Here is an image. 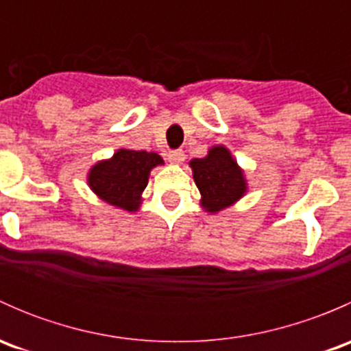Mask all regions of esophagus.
<instances>
[{"label": "esophagus", "mask_w": 351, "mask_h": 351, "mask_svg": "<svg viewBox=\"0 0 351 351\" xmlns=\"http://www.w3.org/2000/svg\"><path fill=\"white\" fill-rule=\"evenodd\" d=\"M168 159L169 162H173V165H182V162L185 161V153H183L182 149L171 151V153L168 154Z\"/></svg>", "instance_id": "obj_1"}]
</instances>
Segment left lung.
<instances>
[{
    "instance_id": "1",
    "label": "left lung",
    "mask_w": 351,
    "mask_h": 351,
    "mask_svg": "<svg viewBox=\"0 0 351 351\" xmlns=\"http://www.w3.org/2000/svg\"><path fill=\"white\" fill-rule=\"evenodd\" d=\"M189 166L200 192V207L208 214L226 210L246 195L244 169L222 144L212 146L204 158H193Z\"/></svg>"
}]
</instances>
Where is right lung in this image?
<instances>
[{"label": "right lung", "mask_w": 351, "mask_h": 351, "mask_svg": "<svg viewBox=\"0 0 351 351\" xmlns=\"http://www.w3.org/2000/svg\"><path fill=\"white\" fill-rule=\"evenodd\" d=\"M165 161L158 153L120 147L112 158L100 159L86 175L88 186L100 200L123 212H137L151 171Z\"/></svg>", "instance_id": "right-lung-1"}]
</instances>
